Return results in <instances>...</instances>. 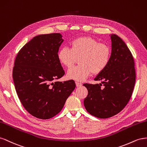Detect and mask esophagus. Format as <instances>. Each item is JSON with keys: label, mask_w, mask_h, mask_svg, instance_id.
<instances>
[{"label": "esophagus", "mask_w": 147, "mask_h": 147, "mask_svg": "<svg viewBox=\"0 0 147 147\" xmlns=\"http://www.w3.org/2000/svg\"><path fill=\"white\" fill-rule=\"evenodd\" d=\"M76 85L77 87H79V86H82V83L79 82L78 81H76Z\"/></svg>", "instance_id": "obj_1"}]
</instances>
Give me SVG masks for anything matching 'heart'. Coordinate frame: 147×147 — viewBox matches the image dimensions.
I'll use <instances>...</instances> for the list:
<instances>
[{"mask_svg": "<svg viewBox=\"0 0 147 147\" xmlns=\"http://www.w3.org/2000/svg\"><path fill=\"white\" fill-rule=\"evenodd\" d=\"M111 49L110 46L100 43L90 37H80L73 39L70 48L61 47L58 52L60 63L70 68L79 58V66L68 70L67 77L78 81H82L92 73L99 74L105 69L111 60Z\"/></svg>", "mask_w": 147, "mask_h": 147, "instance_id": "heart-1", "label": "heart"}]
</instances>
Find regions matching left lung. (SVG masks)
<instances>
[{
    "label": "left lung",
    "mask_w": 147,
    "mask_h": 147,
    "mask_svg": "<svg viewBox=\"0 0 147 147\" xmlns=\"http://www.w3.org/2000/svg\"><path fill=\"white\" fill-rule=\"evenodd\" d=\"M111 39L110 61L94 79L102 81L103 84H83L88 90L84 100L86 110L102 119L110 118L123 110L131 97L136 82L135 63L131 51L117 35H111Z\"/></svg>",
    "instance_id": "obj_1"
}]
</instances>
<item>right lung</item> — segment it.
Here are the masks:
<instances>
[{
  "mask_svg": "<svg viewBox=\"0 0 147 147\" xmlns=\"http://www.w3.org/2000/svg\"><path fill=\"white\" fill-rule=\"evenodd\" d=\"M60 33L33 37L20 49L13 68L16 92L26 110L37 118L57 115L76 87L73 80L55 81L65 75L58 52Z\"/></svg>",
  "mask_w": 147,
  "mask_h": 147,
  "instance_id": "obj_1",
  "label": "right lung"
}]
</instances>
